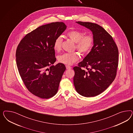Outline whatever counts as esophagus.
I'll return each mask as SVG.
<instances>
[{"mask_svg":"<svg viewBox=\"0 0 133 133\" xmlns=\"http://www.w3.org/2000/svg\"><path fill=\"white\" fill-rule=\"evenodd\" d=\"M66 69H67V70L72 69V67H71V66H68V65H66Z\"/></svg>","mask_w":133,"mask_h":133,"instance_id":"34e87169","label":"esophagus"}]
</instances>
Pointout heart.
<instances>
[{
    "label": "heart",
    "instance_id": "b5f03b06",
    "mask_svg": "<svg viewBox=\"0 0 133 133\" xmlns=\"http://www.w3.org/2000/svg\"><path fill=\"white\" fill-rule=\"evenodd\" d=\"M84 35L83 32L78 30H72L67 34V36L73 42L76 43V48L82 54H87L92 49L94 42L93 36L90 35ZM62 39L58 36L54 41V49L56 51H59L61 48ZM79 54L77 52H66L60 55L57 57L58 61L64 64L71 65L78 61Z\"/></svg>",
    "mask_w": 133,
    "mask_h": 133
}]
</instances>
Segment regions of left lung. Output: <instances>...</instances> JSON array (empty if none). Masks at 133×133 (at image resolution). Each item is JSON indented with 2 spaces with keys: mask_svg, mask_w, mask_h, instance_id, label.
<instances>
[{
  "mask_svg": "<svg viewBox=\"0 0 133 133\" xmlns=\"http://www.w3.org/2000/svg\"><path fill=\"white\" fill-rule=\"evenodd\" d=\"M76 23L92 31L94 42L90 52L73 68L74 84L81 96L95 97L104 92L116 77L118 48L113 37L100 25L88 22Z\"/></svg>",
  "mask_w": 133,
  "mask_h": 133,
  "instance_id": "8db88e82",
  "label": "left lung"
}]
</instances>
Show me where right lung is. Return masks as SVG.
Returning a JSON list of instances; mask_svg holds the SVG:
<instances>
[{
  "label": "right lung",
  "mask_w": 133,
  "mask_h": 133,
  "mask_svg": "<svg viewBox=\"0 0 133 133\" xmlns=\"http://www.w3.org/2000/svg\"><path fill=\"white\" fill-rule=\"evenodd\" d=\"M67 28L63 22L46 24L27 34L16 49L17 67L21 79L29 91L41 98L56 94L64 64L56 61L54 41Z\"/></svg>",
  "instance_id": "right-lung-1"
}]
</instances>
